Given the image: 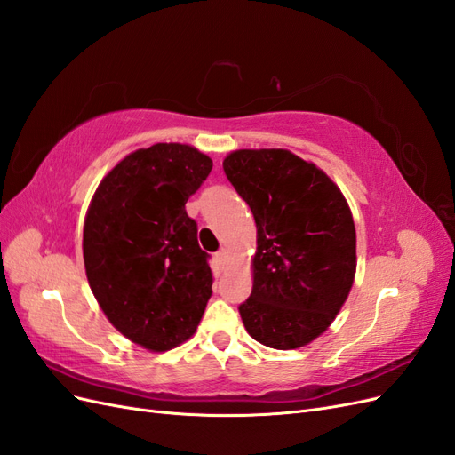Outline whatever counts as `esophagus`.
<instances>
[{"label":"esophagus","instance_id":"obj_1","mask_svg":"<svg viewBox=\"0 0 455 455\" xmlns=\"http://www.w3.org/2000/svg\"><path fill=\"white\" fill-rule=\"evenodd\" d=\"M226 258H228V249H220L218 252H216V261L220 266H224V261H226Z\"/></svg>","mask_w":455,"mask_h":455}]
</instances>
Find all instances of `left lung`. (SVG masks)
Segmentation results:
<instances>
[{"label": "left lung", "instance_id": "obj_1", "mask_svg": "<svg viewBox=\"0 0 455 455\" xmlns=\"http://www.w3.org/2000/svg\"><path fill=\"white\" fill-rule=\"evenodd\" d=\"M224 172L258 229L243 324L273 349H298L332 324L356 269V233L339 188L288 149H237Z\"/></svg>", "mask_w": 455, "mask_h": 455}]
</instances>
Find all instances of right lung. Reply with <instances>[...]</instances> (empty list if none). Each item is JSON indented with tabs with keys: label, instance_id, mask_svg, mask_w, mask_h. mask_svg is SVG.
<instances>
[{
	"label": "right lung",
	"instance_id": "add662e5",
	"mask_svg": "<svg viewBox=\"0 0 455 455\" xmlns=\"http://www.w3.org/2000/svg\"><path fill=\"white\" fill-rule=\"evenodd\" d=\"M212 171L188 144L136 149L109 171L85 216L84 259L108 321L149 351L194 336L212 296L209 254L188 199Z\"/></svg>",
	"mask_w": 455,
	"mask_h": 455
}]
</instances>
